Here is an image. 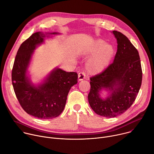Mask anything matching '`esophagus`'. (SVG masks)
<instances>
[{
	"instance_id": "1",
	"label": "esophagus",
	"mask_w": 154,
	"mask_h": 154,
	"mask_svg": "<svg viewBox=\"0 0 154 154\" xmlns=\"http://www.w3.org/2000/svg\"><path fill=\"white\" fill-rule=\"evenodd\" d=\"M79 80H82L85 79V73L84 72H80L78 75Z\"/></svg>"
}]
</instances>
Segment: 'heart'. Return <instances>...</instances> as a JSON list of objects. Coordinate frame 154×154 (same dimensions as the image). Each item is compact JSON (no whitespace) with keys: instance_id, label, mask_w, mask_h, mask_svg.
<instances>
[{"instance_id":"heart-1","label":"heart","mask_w":154,"mask_h":154,"mask_svg":"<svg viewBox=\"0 0 154 154\" xmlns=\"http://www.w3.org/2000/svg\"><path fill=\"white\" fill-rule=\"evenodd\" d=\"M90 52L94 54L87 64V69L93 74L103 71L110 63L115 53V48L111 45H106L101 39L97 40Z\"/></svg>"}]
</instances>
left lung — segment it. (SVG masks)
<instances>
[{
	"instance_id": "8db88e82",
	"label": "left lung",
	"mask_w": 154,
	"mask_h": 154,
	"mask_svg": "<svg viewBox=\"0 0 154 154\" xmlns=\"http://www.w3.org/2000/svg\"><path fill=\"white\" fill-rule=\"evenodd\" d=\"M118 42L113 62L100 73L90 77L88 96L91 108L98 115L113 118L124 113L136 99L142 83L143 72L138 51L122 33L113 31ZM111 91L105 100L99 91Z\"/></svg>"
}]
</instances>
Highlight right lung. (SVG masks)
<instances>
[{
  "instance_id": "right-lung-1",
  "label": "right lung",
  "mask_w": 154,
  "mask_h": 154,
  "mask_svg": "<svg viewBox=\"0 0 154 154\" xmlns=\"http://www.w3.org/2000/svg\"><path fill=\"white\" fill-rule=\"evenodd\" d=\"M45 36L36 32L21 44L15 57L11 80L16 96L24 110L39 119H49L58 116L63 111L68 93L77 83L78 74L57 69L38 87L30 82L26 76L28 65L33 51Z\"/></svg>"
}]
</instances>
